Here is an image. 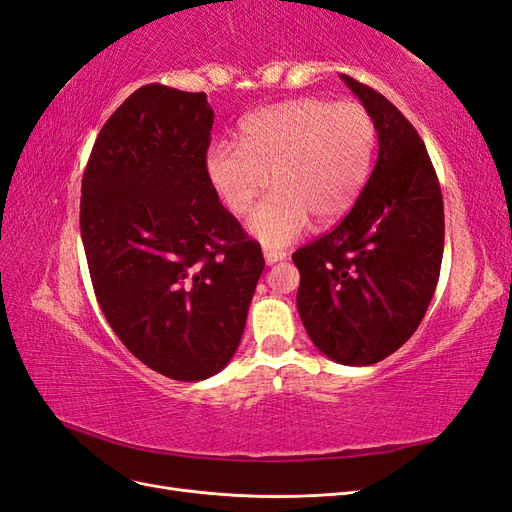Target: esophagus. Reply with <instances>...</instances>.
<instances>
[{"instance_id": "obj_1", "label": "esophagus", "mask_w": 512, "mask_h": 512, "mask_svg": "<svg viewBox=\"0 0 512 512\" xmlns=\"http://www.w3.org/2000/svg\"><path fill=\"white\" fill-rule=\"evenodd\" d=\"M286 254L284 252H277V250H265V262L267 265H275V262L284 260Z\"/></svg>"}]
</instances>
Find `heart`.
Wrapping results in <instances>:
<instances>
[{
  "label": "heart",
  "instance_id": "b5f03b06",
  "mask_svg": "<svg viewBox=\"0 0 512 512\" xmlns=\"http://www.w3.org/2000/svg\"><path fill=\"white\" fill-rule=\"evenodd\" d=\"M376 121L361 102L299 98L252 113L241 123L239 145L213 143L207 175L226 207L245 215L256 198L273 192L250 220L252 235L284 247L309 218L333 224L354 205L371 173Z\"/></svg>",
  "mask_w": 512,
  "mask_h": 512
}]
</instances>
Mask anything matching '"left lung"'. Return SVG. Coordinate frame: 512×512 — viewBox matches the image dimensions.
<instances>
[{"mask_svg": "<svg viewBox=\"0 0 512 512\" xmlns=\"http://www.w3.org/2000/svg\"><path fill=\"white\" fill-rule=\"evenodd\" d=\"M376 121L378 160L346 218L292 254L297 307L316 348L374 365L404 346L438 286L444 203L412 123L376 89L342 74Z\"/></svg>", "mask_w": 512, "mask_h": 512, "instance_id": "8db88e82", "label": "left lung"}]
</instances>
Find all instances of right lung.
Returning a JSON list of instances; mask_svg holds the SVG:
<instances>
[{
  "mask_svg": "<svg viewBox=\"0 0 512 512\" xmlns=\"http://www.w3.org/2000/svg\"><path fill=\"white\" fill-rule=\"evenodd\" d=\"M211 126L203 91L136 89L102 126L81 185V237L108 324L138 361L181 382L228 365L265 269L209 181Z\"/></svg>",
  "mask_w": 512,
  "mask_h": 512,
  "instance_id": "right-lung-1",
  "label": "right lung"
}]
</instances>
